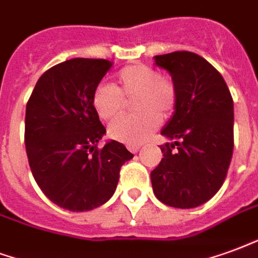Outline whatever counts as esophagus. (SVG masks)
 I'll use <instances>...</instances> for the list:
<instances>
[{
	"instance_id": "obj_1",
	"label": "esophagus",
	"mask_w": 258,
	"mask_h": 258,
	"mask_svg": "<svg viewBox=\"0 0 258 258\" xmlns=\"http://www.w3.org/2000/svg\"><path fill=\"white\" fill-rule=\"evenodd\" d=\"M127 149H128L131 153H137L139 149H141V145H128Z\"/></svg>"
}]
</instances>
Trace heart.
Segmentation results:
<instances>
[{
    "label": "heart",
    "mask_w": 258,
    "mask_h": 258,
    "mask_svg": "<svg viewBox=\"0 0 258 258\" xmlns=\"http://www.w3.org/2000/svg\"><path fill=\"white\" fill-rule=\"evenodd\" d=\"M134 100L131 108L135 113L123 114L108 127L114 141L127 145L144 142L153 133L160 119H168L175 110L176 87L172 82L160 76L157 71L145 64H133L120 70L116 85L100 83L93 91L91 104L102 120H109L124 108V100Z\"/></svg>",
    "instance_id": "obj_1"
}]
</instances>
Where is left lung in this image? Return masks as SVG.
I'll return each mask as SVG.
<instances>
[{
  "instance_id": "1",
  "label": "left lung",
  "mask_w": 258,
  "mask_h": 258,
  "mask_svg": "<svg viewBox=\"0 0 258 258\" xmlns=\"http://www.w3.org/2000/svg\"><path fill=\"white\" fill-rule=\"evenodd\" d=\"M169 72L177 101L161 135L164 157L150 173L154 196L173 208L200 207L224 183L234 150V102L223 76L204 57L173 51L154 57Z\"/></svg>"
}]
</instances>
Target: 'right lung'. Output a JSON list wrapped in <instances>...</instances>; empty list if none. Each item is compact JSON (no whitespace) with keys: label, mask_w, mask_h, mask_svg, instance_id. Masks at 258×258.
Listing matches in <instances>:
<instances>
[{"label":"right lung","mask_w":258,"mask_h":258,"mask_svg":"<svg viewBox=\"0 0 258 258\" xmlns=\"http://www.w3.org/2000/svg\"><path fill=\"white\" fill-rule=\"evenodd\" d=\"M113 62L72 58L38 79L26 106L24 142L32 176L51 202L91 211L113 196L120 168L134 157L117 141L97 145L106 130L91 95Z\"/></svg>","instance_id":"1"}]
</instances>
